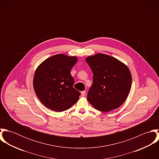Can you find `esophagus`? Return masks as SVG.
<instances>
[{"mask_svg":"<svg viewBox=\"0 0 159 159\" xmlns=\"http://www.w3.org/2000/svg\"><path fill=\"white\" fill-rule=\"evenodd\" d=\"M81 95H82L83 97H84V96L85 95V94H86V91H82V92H81Z\"/></svg>","mask_w":159,"mask_h":159,"instance_id":"esophagus-1","label":"esophagus"}]
</instances>
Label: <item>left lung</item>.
<instances>
[{
	"mask_svg": "<svg viewBox=\"0 0 159 159\" xmlns=\"http://www.w3.org/2000/svg\"><path fill=\"white\" fill-rule=\"evenodd\" d=\"M93 73L87 98L97 110L109 112L119 108L131 89L132 75L127 66L112 56L98 53L86 58Z\"/></svg>",
	"mask_w": 159,
	"mask_h": 159,
	"instance_id": "1",
	"label": "left lung"
}]
</instances>
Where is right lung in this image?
Segmentation results:
<instances>
[{
	"mask_svg": "<svg viewBox=\"0 0 159 159\" xmlns=\"http://www.w3.org/2000/svg\"><path fill=\"white\" fill-rule=\"evenodd\" d=\"M77 61L76 56L59 54L46 59L36 69L34 89L48 108L61 112L78 101L81 93L73 87L74 79L70 74Z\"/></svg>",
	"mask_w": 159,
	"mask_h": 159,
	"instance_id": "obj_1",
	"label": "right lung"
}]
</instances>
